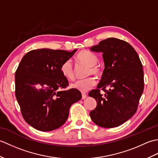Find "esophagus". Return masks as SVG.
Returning a JSON list of instances; mask_svg holds the SVG:
<instances>
[{
  "instance_id": "esophagus-1",
  "label": "esophagus",
  "mask_w": 158,
  "mask_h": 158,
  "mask_svg": "<svg viewBox=\"0 0 158 158\" xmlns=\"http://www.w3.org/2000/svg\"><path fill=\"white\" fill-rule=\"evenodd\" d=\"M87 98V94L84 93H82V99H85Z\"/></svg>"
}]
</instances>
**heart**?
I'll return each mask as SVG.
<instances>
[{
    "instance_id": "heart-1",
    "label": "heart",
    "mask_w": 158,
    "mask_h": 158,
    "mask_svg": "<svg viewBox=\"0 0 158 158\" xmlns=\"http://www.w3.org/2000/svg\"><path fill=\"white\" fill-rule=\"evenodd\" d=\"M76 59L77 61L85 64L89 66L88 70V75H99L100 74V69L96 64L98 62V58L94 53L88 51L80 52L77 55ZM60 71L62 75L68 79H73L74 78V70L71 60H67L64 62L60 66ZM96 85V81L93 77H88L84 79L77 80L73 83H70V87L72 88L79 90L81 92H88Z\"/></svg>"
}]
</instances>
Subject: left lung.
I'll return each instance as SVG.
<instances>
[{
  "instance_id": "obj_1",
  "label": "left lung",
  "mask_w": 158,
  "mask_h": 158,
  "mask_svg": "<svg viewBox=\"0 0 158 158\" xmlns=\"http://www.w3.org/2000/svg\"><path fill=\"white\" fill-rule=\"evenodd\" d=\"M90 50L102 52L105 63L98 89L88 94L98 102L89 113L90 117L100 127H117L130 119L137 110L144 89L142 63L128 43L116 38L103 40ZM100 89L106 92L104 96Z\"/></svg>"
}]
</instances>
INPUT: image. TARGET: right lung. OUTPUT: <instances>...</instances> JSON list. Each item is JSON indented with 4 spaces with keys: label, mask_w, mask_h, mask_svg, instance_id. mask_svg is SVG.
<instances>
[{
    "label": "right lung",
    "mask_w": 158,
    "mask_h": 158,
    "mask_svg": "<svg viewBox=\"0 0 158 158\" xmlns=\"http://www.w3.org/2000/svg\"><path fill=\"white\" fill-rule=\"evenodd\" d=\"M77 50L39 49L22 58L15 75V96L23 119L34 128H58L68 119L70 106L81 98L79 90H62L69 81L60 66Z\"/></svg>",
    "instance_id": "1"
}]
</instances>
